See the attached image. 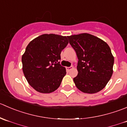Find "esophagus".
Segmentation results:
<instances>
[{"label": "esophagus", "instance_id": "34e87169", "mask_svg": "<svg viewBox=\"0 0 127 127\" xmlns=\"http://www.w3.org/2000/svg\"><path fill=\"white\" fill-rule=\"evenodd\" d=\"M73 68V67L72 66H69V67H66V69L68 71H70V70H71Z\"/></svg>", "mask_w": 127, "mask_h": 127}]
</instances>
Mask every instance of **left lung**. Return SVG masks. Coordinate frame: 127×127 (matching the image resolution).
I'll list each match as a JSON object with an SVG mask.
<instances>
[{"instance_id":"left-lung-1","label":"left lung","mask_w":127,"mask_h":127,"mask_svg":"<svg viewBox=\"0 0 127 127\" xmlns=\"http://www.w3.org/2000/svg\"><path fill=\"white\" fill-rule=\"evenodd\" d=\"M67 37L78 59V73L73 78L77 88L89 94L102 90L113 73L114 58L109 46L90 34L71 35Z\"/></svg>"}]
</instances>
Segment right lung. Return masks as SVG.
Listing matches in <instances>:
<instances>
[{"label": "right lung", "instance_id": "right-lung-1", "mask_svg": "<svg viewBox=\"0 0 127 127\" xmlns=\"http://www.w3.org/2000/svg\"><path fill=\"white\" fill-rule=\"evenodd\" d=\"M68 44L67 37L54 34L41 35L28 44L21 59L23 71L36 91L50 93L59 87L66 75L61 54Z\"/></svg>", "mask_w": 127, "mask_h": 127}]
</instances>
